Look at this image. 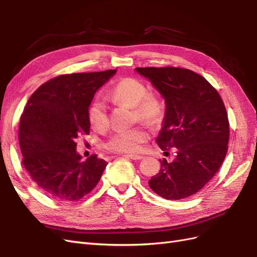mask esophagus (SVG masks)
<instances>
[{
    "label": "esophagus",
    "mask_w": 257,
    "mask_h": 257,
    "mask_svg": "<svg viewBox=\"0 0 257 257\" xmlns=\"http://www.w3.org/2000/svg\"><path fill=\"white\" fill-rule=\"evenodd\" d=\"M127 157L133 159V161H140V159H144L145 158V156H143V155H134V154L127 155Z\"/></svg>",
    "instance_id": "obj_1"
}]
</instances>
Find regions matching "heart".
Listing matches in <instances>:
<instances>
[{"label":"heart","mask_w":257,"mask_h":257,"mask_svg":"<svg viewBox=\"0 0 257 257\" xmlns=\"http://www.w3.org/2000/svg\"><path fill=\"white\" fill-rule=\"evenodd\" d=\"M110 99L118 104L133 107L135 118L149 123H156L163 116V103L152 92H147L146 85L134 77H125L112 87L109 92ZM90 124L95 130H103L107 126L108 119L105 105L93 100L88 109ZM149 138L148 131L143 126L131 130L119 131L106 141L105 149L112 153H137L143 144Z\"/></svg>","instance_id":"obj_1"}]
</instances>
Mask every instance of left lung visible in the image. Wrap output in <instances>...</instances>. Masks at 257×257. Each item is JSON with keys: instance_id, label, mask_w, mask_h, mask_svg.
<instances>
[{"instance_id": "8db88e82", "label": "left lung", "mask_w": 257, "mask_h": 257, "mask_svg": "<svg viewBox=\"0 0 257 257\" xmlns=\"http://www.w3.org/2000/svg\"><path fill=\"white\" fill-rule=\"evenodd\" d=\"M136 72L165 99L157 145L175 148L173 161L163 159L149 186L167 200L188 198L213 179L225 158L229 124L223 101L204 77L188 69L149 67Z\"/></svg>"}]
</instances>
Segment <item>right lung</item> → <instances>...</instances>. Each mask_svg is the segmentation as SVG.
I'll list each match as a JSON object with an SVG mask.
<instances>
[{"mask_svg": "<svg viewBox=\"0 0 257 257\" xmlns=\"http://www.w3.org/2000/svg\"><path fill=\"white\" fill-rule=\"evenodd\" d=\"M116 72L59 75L41 85L26 103L19 126L22 163L53 199L78 201L99 183L107 164L96 155L83 161L75 141L89 134V105Z\"/></svg>", "mask_w": 257, "mask_h": 257, "instance_id": "add662e5", "label": "right lung"}]
</instances>
